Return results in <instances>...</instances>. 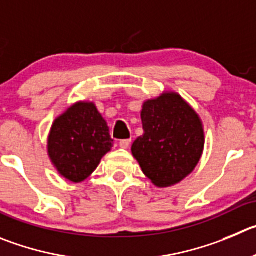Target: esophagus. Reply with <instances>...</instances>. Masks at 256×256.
<instances>
[{
	"mask_svg": "<svg viewBox=\"0 0 256 256\" xmlns=\"http://www.w3.org/2000/svg\"><path fill=\"white\" fill-rule=\"evenodd\" d=\"M130 142H131L130 139H125V140H121V142H118V145H120V148H122V149H128V148L130 146Z\"/></svg>",
	"mask_w": 256,
	"mask_h": 256,
	"instance_id": "1",
	"label": "esophagus"
}]
</instances>
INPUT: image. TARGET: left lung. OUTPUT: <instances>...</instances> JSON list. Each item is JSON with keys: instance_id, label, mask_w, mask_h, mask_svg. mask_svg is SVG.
<instances>
[{"instance_id": "obj_1", "label": "left lung", "mask_w": 256, "mask_h": 256, "mask_svg": "<svg viewBox=\"0 0 256 256\" xmlns=\"http://www.w3.org/2000/svg\"><path fill=\"white\" fill-rule=\"evenodd\" d=\"M142 120L144 134L131 146L134 158L156 187L176 184L192 173L202 156V121L174 92L144 102Z\"/></svg>"}]
</instances>
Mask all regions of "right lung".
<instances>
[{
    "mask_svg": "<svg viewBox=\"0 0 256 256\" xmlns=\"http://www.w3.org/2000/svg\"><path fill=\"white\" fill-rule=\"evenodd\" d=\"M110 128L92 102H77L52 122L48 138L49 158L60 176L83 182L114 146Z\"/></svg>",
    "mask_w": 256,
    "mask_h": 256,
    "instance_id": "right-lung-1",
    "label": "right lung"
}]
</instances>
